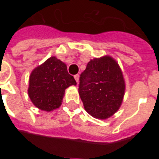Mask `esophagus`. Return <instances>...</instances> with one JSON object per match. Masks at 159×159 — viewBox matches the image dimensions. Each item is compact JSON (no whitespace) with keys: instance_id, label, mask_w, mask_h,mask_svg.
Masks as SVG:
<instances>
[{"instance_id":"1","label":"esophagus","mask_w":159,"mask_h":159,"mask_svg":"<svg viewBox=\"0 0 159 159\" xmlns=\"http://www.w3.org/2000/svg\"><path fill=\"white\" fill-rule=\"evenodd\" d=\"M74 78H75V81H76L77 83H79V79H80V75H79L78 74H77V75H74Z\"/></svg>"}]
</instances>
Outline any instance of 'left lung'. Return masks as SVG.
<instances>
[{
  "label": "left lung",
  "instance_id": "1",
  "mask_svg": "<svg viewBox=\"0 0 159 159\" xmlns=\"http://www.w3.org/2000/svg\"><path fill=\"white\" fill-rule=\"evenodd\" d=\"M125 84L119 64L110 57L95 58L80 74L79 94L92 116L105 119L119 110Z\"/></svg>",
  "mask_w": 159,
  "mask_h": 159
}]
</instances>
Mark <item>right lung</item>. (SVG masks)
<instances>
[{
    "instance_id": "obj_1",
    "label": "right lung",
    "mask_w": 159,
    "mask_h": 159,
    "mask_svg": "<svg viewBox=\"0 0 159 159\" xmlns=\"http://www.w3.org/2000/svg\"><path fill=\"white\" fill-rule=\"evenodd\" d=\"M75 84L66 64L56 57H50L31 73L29 98L36 107L51 111L60 106L66 88Z\"/></svg>"
}]
</instances>
